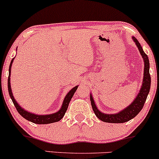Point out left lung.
<instances>
[{
    "instance_id": "left-lung-1",
    "label": "left lung",
    "mask_w": 159,
    "mask_h": 159,
    "mask_svg": "<svg viewBox=\"0 0 159 159\" xmlns=\"http://www.w3.org/2000/svg\"><path fill=\"white\" fill-rule=\"evenodd\" d=\"M132 39L134 43H135L136 46L138 47L139 50L140 55L143 60L144 67H143V78L142 81V85L140 87L139 93L137 94V96L133 100L132 102L127 106L126 107L119 111L116 114H105L98 110L96 107V103H95L93 97L92 93H90V102L91 105H92L93 110L95 114L99 120L105 122V123H123L125 122L129 121L130 120L133 119L134 116L139 114V112L143 108L144 103L147 100V96L149 93V89H150L151 85V78L149 75V58L145 52H143L141 45L135 37L132 36Z\"/></svg>"
}]
</instances>
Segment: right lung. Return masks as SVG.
<instances>
[{
	"label": "right lung",
	"instance_id": "obj_1",
	"mask_svg": "<svg viewBox=\"0 0 159 159\" xmlns=\"http://www.w3.org/2000/svg\"><path fill=\"white\" fill-rule=\"evenodd\" d=\"M17 50V49H16ZM15 59V57L12 58V61L10 62V68H9V77H8V91L10 96L12 99V102H13L14 105H15L16 110L19 113L20 115L23 116L25 119H26L28 121L32 122V123H36V124H49L52 123H56V122L60 121L62 118L63 117V116L65 115L66 111H67L68 108L69 104L70 102L71 99H72V96L75 93L76 90L78 89V85L74 87L73 88L71 89L70 91H69V93L66 95L64 99H63V104H62L61 107L60 108V110L57 111L55 113H53V114H34V113H31L30 111H26L25 109H24L23 107H21V105L17 102V101L14 98L13 95H12V88H11L10 85V75H11V69H12V64L13 60Z\"/></svg>",
	"mask_w": 159,
	"mask_h": 159
}]
</instances>
